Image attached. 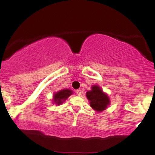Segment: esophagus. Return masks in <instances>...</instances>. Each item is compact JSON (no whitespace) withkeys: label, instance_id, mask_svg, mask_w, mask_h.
<instances>
[{"label":"esophagus","instance_id":"34e87169","mask_svg":"<svg viewBox=\"0 0 155 155\" xmlns=\"http://www.w3.org/2000/svg\"><path fill=\"white\" fill-rule=\"evenodd\" d=\"M76 93L78 95H81L82 92H81V90H76Z\"/></svg>","mask_w":155,"mask_h":155}]
</instances>
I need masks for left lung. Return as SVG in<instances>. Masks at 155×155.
<instances>
[{
  "mask_svg": "<svg viewBox=\"0 0 155 155\" xmlns=\"http://www.w3.org/2000/svg\"><path fill=\"white\" fill-rule=\"evenodd\" d=\"M86 95L90 101V106L97 111H104L109 104L108 97L97 85L92 86V90L87 92Z\"/></svg>",
  "mask_w": 155,
  "mask_h": 155,
  "instance_id": "8db88e82",
  "label": "left lung"
}]
</instances>
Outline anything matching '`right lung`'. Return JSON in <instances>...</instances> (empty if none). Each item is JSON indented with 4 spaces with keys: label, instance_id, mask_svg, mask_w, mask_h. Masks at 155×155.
<instances>
[{
    "label": "right lung",
    "instance_id": "right-lung-1",
    "mask_svg": "<svg viewBox=\"0 0 155 155\" xmlns=\"http://www.w3.org/2000/svg\"><path fill=\"white\" fill-rule=\"evenodd\" d=\"M72 94V91L70 90H60L58 92L54 94V101L58 105H60L63 104V102L65 99L68 98V97H69Z\"/></svg>",
    "mask_w": 155,
    "mask_h": 155
}]
</instances>
